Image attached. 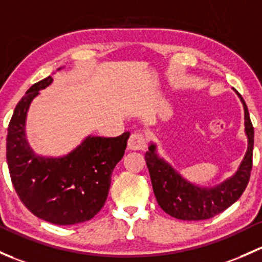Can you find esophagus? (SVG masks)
<instances>
[{
	"label": "esophagus",
	"instance_id": "obj_1",
	"mask_svg": "<svg viewBox=\"0 0 262 262\" xmlns=\"http://www.w3.org/2000/svg\"><path fill=\"white\" fill-rule=\"evenodd\" d=\"M147 147V140H145L144 136L138 132H134L128 139V148L130 150H143Z\"/></svg>",
	"mask_w": 262,
	"mask_h": 262
}]
</instances>
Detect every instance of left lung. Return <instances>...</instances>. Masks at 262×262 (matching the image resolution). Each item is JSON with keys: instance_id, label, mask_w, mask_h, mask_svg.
Returning a JSON list of instances; mask_svg holds the SVG:
<instances>
[{"instance_id": "8db88e82", "label": "left lung", "mask_w": 262, "mask_h": 262, "mask_svg": "<svg viewBox=\"0 0 262 262\" xmlns=\"http://www.w3.org/2000/svg\"><path fill=\"white\" fill-rule=\"evenodd\" d=\"M245 112V133L247 150L240 167L232 177L214 187H198L183 177L157 153L156 144L150 143L145 153V163L149 169L154 196L161 208L169 216L183 221H201L224 212L236 202L249 183L252 168L254 126L246 103L240 94Z\"/></svg>"}]
</instances>
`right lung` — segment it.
<instances>
[{
    "label": "right lung",
    "instance_id": "1",
    "mask_svg": "<svg viewBox=\"0 0 262 262\" xmlns=\"http://www.w3.org/2000/svg\"><path fill=\"white\" fill-rule=\"evenodd\" d=\"M51 82L48 76L34 84L16 105L7 129V166L16 193L31 213L50 224L75 225L103 208L113 169L123 158L130 133L115 138L89 136L59 158L37 156L26 139L27 110Z\"/></svg>",
    "mask_w": 262,
    "mask_h": 262
}]
</instances>
